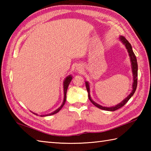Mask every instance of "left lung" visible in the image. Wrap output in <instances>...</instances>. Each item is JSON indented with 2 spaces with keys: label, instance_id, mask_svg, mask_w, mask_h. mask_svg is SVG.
<instances>
[{
  "label": "left lung",
  "instance_id": "8db88e82",
  "mask_svg": "<svg viewBox=\"0 0 151 151\" xmlns=\"http://www.w3.org/2000/svg\"><path fill=\"white\" fill-rule=\"evenodd\" d=\"M119 40L121 42L123 43L124 45L126 47V49L128 51V53H129V55L130 56V63H131V67H132V76H133V83H132V90L131 91L129 95L127 96V97L123 99L121 102H119L118 104L114 106H110V107H105L102 106L97 104V102H95L94 101L92 100L90 95V87H89V84L88 81H86V89H87V91L88 93V97L89 101L91 102L93 104H94L96 107L101 109V110H106V111H115L117 110V109H119L121 107H123V106L127 103V102L129 101V99L132 97V95L134 94V93L136 91V89L137 88V59L136 57L134 54L132 47L131 46L130 43L128 41V40H126L124 36H120L119 37Z\"/></svg>",
  "mask_w": 151,
  "mask_h": 151
}]
</instances>
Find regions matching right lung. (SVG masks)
<instances>
[{"label": "right lung", "instance_id": "add662e5", "mask_svg": "<svg viewBox=\"0 0 151 151\" xmlns=\"http://www.w3.org/2000/svg\"><path fill=\"white\" fill-rule=\"evenodd\" d=\"M73 78V76L72 75H69L67 76V77L65 78V80H64L63 81V93H64V98H63V102L62 105L60 106L56 109V110L55 111H54L53 112H52V113L50 114H45V115H41L40 116L41 117H45V116H49V115H54V114H56V113H58L61 109L62 108V107L64 106V104H65V101H66V93H67V88H68V86L70 84V81H71V80ZM35 115H37V114H36V113H33Z\"/></svg>", "mask_w": 151, "mask_h": 151}]
</instances>
